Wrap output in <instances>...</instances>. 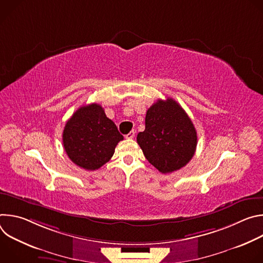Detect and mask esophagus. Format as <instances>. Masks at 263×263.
<instances>
[{
  "mask_svg": "<svg viewBox=\"0 0 263 263\" xmlns=\"http://www.w3.org/2000/svg\"><path fill=\"white\" fill-rule=\"evenodd\" d=\"M134 136H135V132L132 130V131H130V132L126 135V138H127V139H132Z\"/></svg>",
  "mask_w": 263,
  "mask_h": 263,
  "instance_id": "1",
  "label": "esophagus"
}]
</instances>
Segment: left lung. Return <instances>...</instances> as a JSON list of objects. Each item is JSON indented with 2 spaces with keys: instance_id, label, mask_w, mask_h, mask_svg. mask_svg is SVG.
<instances>
[{
  "instance_id": "left-lung-1",
  "label": "left lung",
  "mask_w": 263,
  "mask_h": 263,
  "mask_svg": "<svg viewBox=\"0 0 263 263\" xmlns=\"http://www.w3.org/2000/svg\"><path fill=\"white\" fill-rule=\"evenodd\" d=\"M144 157L160 173L180 170L191 161L198 143L196 128L173 99L158 100L145 116V129L137 135Z\"/></svg>"
}]
</instances>
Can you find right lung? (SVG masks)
Instances as JSON below:
<instances>
[{"label": "right lung", "instance_id": "1", "mask_svg": "<svg viewBox=\"0 0 263 263\" xmlns=\"http://www.w3.org/2000/svg\"><path fill=\"white\" fill-rule=\"evenodd\" d=\"M62 139L65 152L74 164L95 171L111 159L124 137L106 117L103 107L92 103L80 107L66 122Z\"/></svg>", "mask_w": 263, "mask_h": 263}]
</instances>
